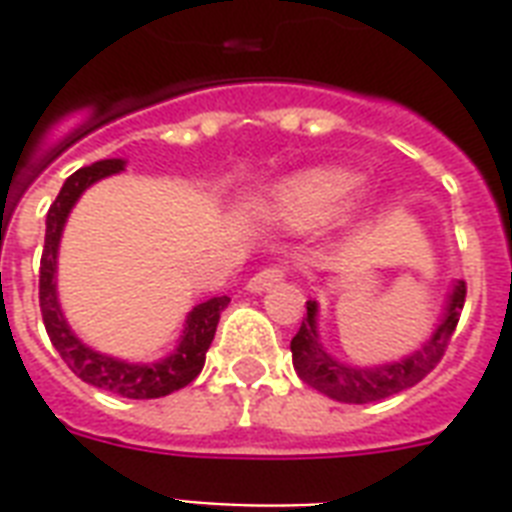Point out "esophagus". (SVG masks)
Returning a JSON list of instances; mask_svg holds the SVG:
<instances>
[{"instance_id": "1", "label": "esophagus", "mask_w": 512, "mask_h": 512, "mask_svg": "<svg viewBox=\"0 0 512 512\" xmlns=\"http://www.w3.org/2000/svg\"><path fill=\"white\" fill-rule=\"evenodd\" d=\"M284 276H287V271L281 268V265H268V268H263V271H257L252 279H249V292H265V289L276 287L279 281H284Z\"/></svg>"}]
</instances>
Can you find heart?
<instances>
[{"mask_svg": "<svg viewBox=\"0 0 512 512\" xmlns=\"http://www.w3.org/2000/svg\"><path fill=\"white\" fill-rule=\"evenodd\" d=\"M358 191L348 170H313L281 183L268 201V215L292 228H313L337 217Z\"/></svg>", "mask_w": 512, "mask_h": 512, "instance_id": "heart-1", "label": "heart"}]
</instances>
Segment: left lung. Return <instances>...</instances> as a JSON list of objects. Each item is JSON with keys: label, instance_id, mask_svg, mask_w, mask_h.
<instances>
[{"label": "left lung", "instance_id": "1", "mask_svg": "<svg viewBox=\"0 0 512 512\" xmlns=\"http://www.w3.org/2000/svg\"><path fill=\"white\" fill-rule=\"evenodd\" d=\"M465 292H468L465 281H457L452 295L446 300L441 324L420 350H414L412 356H406L404 361L374 366V369L348 366L337 361L335 356H329L319 340V321H316L319 305H316V300H308L305 303L308 313L300 324V332L292 337V345H289L295 372L311 388L321 390L324 396L335 398V401H345V404H369V401H380V398L412 388L422 377H428L436 369L438 361L444 358L446 345L452 340L457 321H460Z\"/></svg>", "mask_w": 512, "mask_h": 512}]
</instances>
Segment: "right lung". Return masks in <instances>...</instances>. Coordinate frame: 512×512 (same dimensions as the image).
Masks as SVG:
<instances>
[{
	"mask_svg": "<svg viewBox=\"0 0 512 512\" xmlns=\"http://www.w3.org/2000/svg\"><path fill=\"white\" fill-rule=\"evenodd\" d=\"M122 170L124 159H103L90 167H82L68 177L60 188L58 199L52 201L50 212H47V231H44L42 265H39V308H42V321L50 342L76 377H82L87 385H95V388L124 398H162L185 388L188 382L199 377L209 345L215 340L220 313L231 303V297H212L207 303L196 305L185 319L183 337L172 356L156 361V364H127V361L103 356L98 350L87 348L63 319L58 292H55L58 244L68 212L92 183Z\"/></svg>",
	"mask_w": 512,
	"mask_h": 512,
	"instance_id": "right-lung-1",
	"label": "right lung"
}]
</instances>
